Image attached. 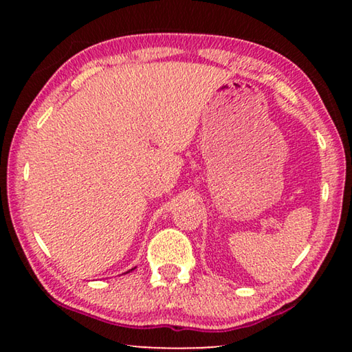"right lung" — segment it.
I'll use <instances>...</instances> for the list:
<instances>
[{"label":"right lung","instance_id":"1","mask_svg":"<svg viewBox=\"0 0 352 352\" xmlns=\"http://www.w3.org/2000/svg\"><path fill=\"white\" fill-rule=\"evenodd\" d=\"M132 270H133V269H132Z\"/></svg>","mask_w":352,"mask_h":352}]
</instances>
